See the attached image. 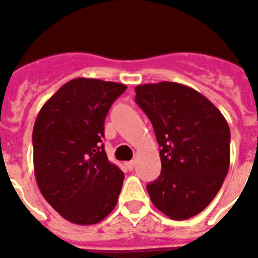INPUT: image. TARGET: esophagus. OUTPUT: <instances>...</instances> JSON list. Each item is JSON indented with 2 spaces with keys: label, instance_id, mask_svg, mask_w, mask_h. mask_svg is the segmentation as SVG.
Segmentation results:
<instances>
[{
  "label": "esophagus",
  "instance_id": "1",
  "mask_svg": "<svg viewBox=\"0 0 258 258\" xmlns=\"http://www.w3.org/2000/svg\"><path fill=\"white\" fill-rule=\"evenodd\" d=\"M134 165H136V163H134L133 160H132V161H126V163H125V166H126V169H129V170L133 169Z\"/></svg>",
  "mask_w": 258,
  "mask_h": 258
}]
</instances>
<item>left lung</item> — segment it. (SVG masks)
Here are the masks:
<instances>
[{"label": "left lung", "mask_w": 258, "mask_h": 258, "mask_svg": "<svg viewBox=\"0 0 258 258\" xmlns=\"http://www.w3.org/2000/svg\"><path fill=\"white\" fill-rule=\"evenodd\" d=\"M136 102L161 147V173L147 184L150 199L172 220H188L209 206L229 172V124L209 99L178 83L138 85Z\"/></svg>", "instance_id": "8db88e82"}]
</instances>
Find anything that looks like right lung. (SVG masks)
<instances>
[{"label": "right lung", "mask_w": 258, "mask_h": 258, "mask_svg": "<svg viewBox=\"0 0 258 258\" xmlns=\"http://www.w3.org/2000/svg\"><path fill=\"white\" fill-rule=\"evenodd\" d=\"M122 84L77 77L59 88L33 126V166L42 197L64 220L101 222L115 208L124 173L107 159L104 118Z\"/></svg>", "instance_id": "1"}]
</instances>
